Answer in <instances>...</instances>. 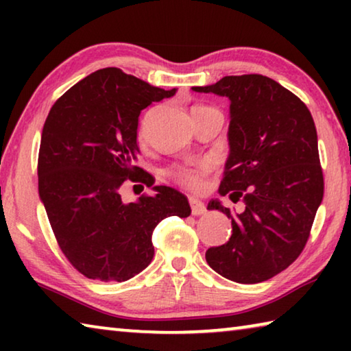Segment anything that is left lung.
Instances as JSON below:
<instances>
[{"label": "left lung", "mask_w": 351, "mask_h": 351, "mask_svg": "<svg viewBox=\"0 0 351 351\" xmlns=\"http://www.w3.org/2000/svg\"><path fill=\"white\" fill-rule=\"evenodd\" d=\"M170 97L119 68L75 83L52 105L41 133L38 190L58 247L88 278L125 282L152 263V235L164 218L189 217L176 190L152 187L136 165L138 119ZM130 179L134 195L120 189ZM151 189L144 191L137 182Z\"/></svg>", "instance_id": "1"}]
</instances>
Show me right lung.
Returning <instances> with one entry per match:
<instances>
[{
  "mask_svg": "<svg viewBox=\"0 0 351 351\" xmlns=\"http://www.w3.org/2000/svg\"><path fill=\"white\" fill-rule=\"evenodd\" d=\"M203 93L230 102L229 158L219 193L232 235L209 247L213 271L237 283H260L304 251L324 197L317 133L306 105L260 74L228 75Z\"/></svg>",
  "mask_w": 351,
  "mask_h": 351,
  "instance_id": "add662e5",
  "label": "right lung"
}]
</instances>
